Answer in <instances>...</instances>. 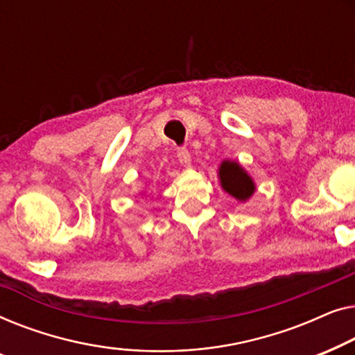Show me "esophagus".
<instances>
[{
	"mask_svg": "<svg viewBox=\"0 0 355 355\" xmlns=\"http://www.w3.org/2000/svg\"><path fill=\"white\" fill-rule=\"evenodd\" d=\"M177 157L183 167H191V154L187 148H178Z\"/></svg>",
	"mask_w": 355,
	"mask_h": 355,
	"instance_id": "34e87169",
	"label": "esophagus"
}]
</instances>
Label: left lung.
<instances>
[{
  "mask_svg": "<svg viewBox=\"0 0 355 355\" xmlns=\"http://www.w3.org/2000/svg\"><path fill=\"white\" fill-rule=\"evenodd\" d=\"M218 178H220L222 188L228 194H232L238 201H248L256 191V184L248 172L234 161H223L218 168Z\"/></svg>",
  "mask_w": 355,
  "mask_h": 355,
  "instance_id": "8db88e82",
  "label": "left lung"
}]
</instances>
